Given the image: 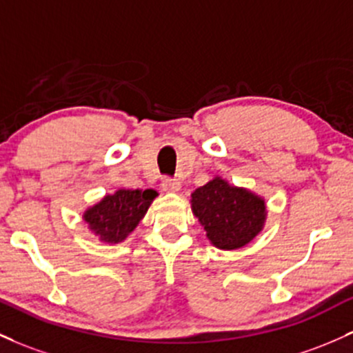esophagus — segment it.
I'll list each match as a JSON object with an SVG mask.
<instances>
[{"mask_svg":"<svg viewBox=\"0 0 353 353\" xmlns=\"http://www.w3.org/2000/svg\"><path fill=\"white\" fill-rule=\"evenodd\" d=\"M162 189H164V192H169V194H172V192H177L181 189V183L177 179H164L162 181Z\"/></svg>","mask_w":353,"mask_h":353,"instance_id":"34e87169","label":"esophagus"}]
</instances>
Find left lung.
I'll use <instances>...</instances> for the list:
<instances>
[{"label": "left lung", "mask_w": 353, "mask_h": 353, "mask_svg": "<svg viewBox=\"0 0 353 353\" xmlns=\"http://www.w3.org/2000/svg\"><path fill=\"white\" fill-rule=\"evenodd\" d=\"M192 214L206 231L212 246L234 251L250 245L265 228V197L221 176L197 188L191 194Z\"/></svg>", "instance_id": "8db88e82"}]
</instances>
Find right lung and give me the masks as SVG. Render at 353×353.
I'll list each match as a JSON object with an SVG mask.
<instances>
[{
    "instance_id": "right-lung-1",
    "label": "right lung",
    "mask_w": 353,
    "mask_h": 353,
    "mask_svg": "<svg viewBox=\"0 0 353 353\" xmlns=\"http://www.w3.org/2000/svg\"><path fill=\"white\" fill-rule=\"evenodd\" d=\"M156 197L154 189H117L85 209L83 221L100 243L119 245L144 219Z\"/></svg>"
}]
</instances>
